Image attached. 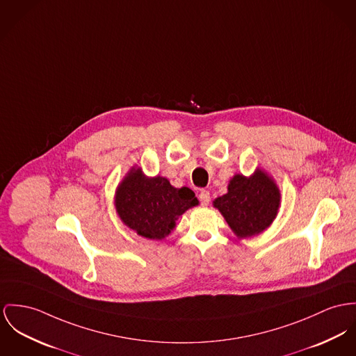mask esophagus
Listing matches in <instances>:
<instances>
[{"instance_id": "esophagus-1", "label": "esophagus", "mask_w": 356, "mask_h": 356, "mask_svg": "<svg viewBox=\"0 0 356 356\" xmlns=\"http://www.w3.org/2000/svg\"><path fill=\"white\" fill-rule=\"evenodd\" d=\"M199 200H200L202 206H209V203H210V193H209V191H204V190L200 191Z\"/></svg>"}]
</instances>
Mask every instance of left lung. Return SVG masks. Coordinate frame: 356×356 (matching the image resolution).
Returning <instances> with one entry per match:
<instances>
[{"mask_svg": "<svg viewBox=\"0 0 356 356\" xmlns=\"http://www.w3.org/2000/svg\"><path fill=\"white\" fill-rule=\"evenodd\" d=\"M213 206L222 214L237 238H248L267 230L280 207V190L264 169L253 175H234L227 192L214 199Z\"/></svg>", "mask_w": 356, "mask_h": 356, "instance_id": "1", "label": "left lung"}]
</instances>
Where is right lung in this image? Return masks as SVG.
I'll use <instances>...</instances> for the list:
<instances>
[{"label":"right lung","instance_id":"1","mask_svg":"<svg viewBox=\"0 0 356 356\" xmlns=\"http://www.w3.org/2000/svg\"><path fill=\"white\" fill-rule=\"evenodd\" d=\"M113 204L118 217L138 236L164 240L199 200L188 187L176 188L166 177H149L134 165L118 184Z\"/></svg>","mask_w":356,"mask_h":356}]
</instances>
